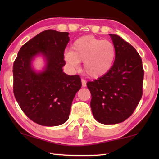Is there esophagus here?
<instances>
[{
    "instance_id": "esophagus-1",
    "label": "esophagus",
    "mask_w": 159,
    "mask_h": 159,
    "mask_svg": "<svg viewBox=\"0 0 159 159\" xmlns=\"http://www.w3.org/2000/svg\"><path fill=\"white\" fill-rule=\"evenodd\" d=\"M82 87H86V85H87L86 80H84V79H82Z\"/></svg>"
}]
</instances>
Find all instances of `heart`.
I'll list each match as a JSON object with an SVG mask.
<instances>
[{
    "label": "heart",
    "mask_w": 159,
    "mask_h": 159,
    "mask_svg": "<svg viewBox=\"0 0 159 159\" xmlns=\"http://www.w3.org/2000/svg\"><path fill=\"white\" fill-rule=\"evenodd\" d=\"M116 57V49L109 40H103L93 35L78 38L72 43L71 51L64 53L69 68L78 69L83 62L84 73L91 78H100L110 71Z\"/></svg>",
    "instance_id": "b5f03b06"
}]
</instances>
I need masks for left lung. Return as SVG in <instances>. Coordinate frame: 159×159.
<instances>
[{"label": "left lung", "mask_w": 159, "mask_h": 159, "mask_svg": "<svg viewBox=\"0 0 159 159\" xmlns=\"http://www.w3.org/2000/svg\"><path fill=\"white\" fill-rule=\"evenodd\" d=\"M116 49L112 69L88 82L94 118L103 125L121 123L131 116L143 95L144 70L135 48L116 34H109Z\"/></svg>", "instance_id": "8db88e82"}]
</instances>
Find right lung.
Instances as JSON below:
<instances>
[{
  "instance_id": "obj_1",
  "label": "right lung",
  "mask_w": 159,
  "mask_h": 159,
  "mask_svg": "<svg viewBox=\"0 0 159 159\" xmlns=\"http://www.w3.org/2000/svg\"><path fill=\"white\" fill-rule=\"evenodd\" d=\"M68 32L43 31L23 45L13 66L14 94L28 118L38 125L54 127L68 120L76 93L81 88L79 75L63 72ZM45 58V68L36 73L31 62L36 55Z\"/></svg>"
}]
</instances>
